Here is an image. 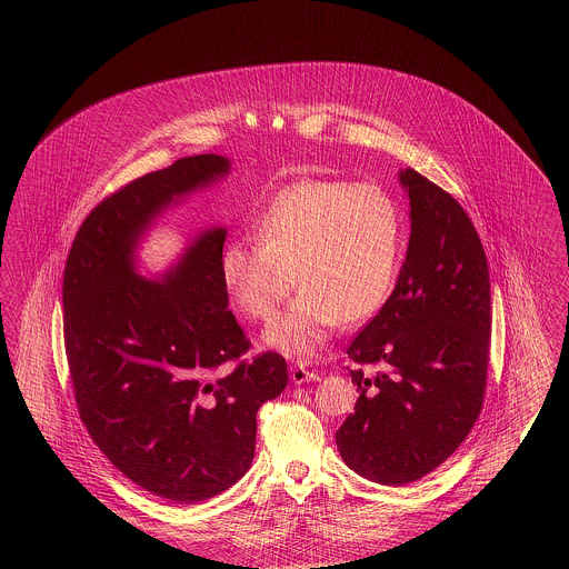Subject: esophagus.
<instances>
[{
    "label": "esophagus",
    "mask_w": 569,
    "mask_h": 569,
    "mask_svg": "<svg viewBox=\"0 0 569 569\" xmlns=\"http://www.w3.org/2000/svg\"><path fill=\"white\" fill-rule=\"evenodd\" d=\"M290 379H292L295 383H305V381H316V379H320V373H318V371H309L302 362H295V365H290Z\"/></svg>",
    "instance_id": "34e87169"
}]
</instances>
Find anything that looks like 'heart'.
I'll use <instances>...</instances> for the list:
<instances>
[{
	"label": "heart",
	"mask_w": 569,
	"mask_h": 569,
	"mask_svg": "<svg viewBox=\"0 0 569 569\" xmlns=\"http://www.w3.org/2000/svg\"><path fill=\"white\" fill-rule=\"evenodd\" d=\"M253 239L221 251L228 297L247 318L269 322L297 279L298 297L264 341L286 356L313 358L341 320H365L388 297L401 219L378 186L305 179L272 196L253 221Z\"/></svg>",
	"instance_id": "heart-1"
}]
</instances>
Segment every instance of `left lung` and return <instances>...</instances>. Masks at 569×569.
Masks as SVG:
<instances>
[{"label":"left lung","instance_id":"obj_1","mask_svg":"<svg viewBox=\"0 0 569 569\" xmlns=\"http://www.w3.org/2000/svg\"><path fill=\"white\" fill-rule=\"evenodd\" d=\"M399 181L411 219L406 262L348 348L360 397L337 431L346 465L386 487L431 473L476 425L492 322L487 253L471 219L420 172L406 168ZM365 363L385 371L365 372Z\"/></svg>","mask_w":569,"mask_h":569}]
</instances>
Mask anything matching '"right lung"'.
I'll return each mask as SVG.
<instances>
[{"label": "right lung", "instance_id": "obj_1", "mask_svg": "<svg viewBox=\"0 0 569 569\" xmlns=\"http://www.w3.org/2000/svg\"><path fill=\"white\" fill-rule=\"evenodd\" d=\"M230 170L191 156L110 193L84 217L63 271V339L87 433L138 487L198 503L251 467L256 413L288 386L283 356L249 350L228 311L209 228L160 279L136 272L142 234L170 204ZM226 361L238 365L223 375Z\"/></svg>", "mask_w": 569, "mask_h": 569}]
</instances>
